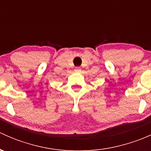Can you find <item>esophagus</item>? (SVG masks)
<instances>
[{
	"label": "esophagus",
	"instance_id": "1",
	"mask_svg": "<svg viewBox=\"0 0 151 151\" xmlns=\"http://www.w3.org/2000/svg\"><path fill=\"white\" fill-rule=\"evenodd\" d=\"M80 71H81V68H80V67H76L75 68L76 72H80Z\"/></svg>",
	"mask_w": 151,
	"mask_h": 151
}]
</instances>
